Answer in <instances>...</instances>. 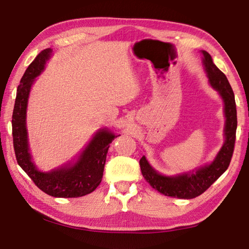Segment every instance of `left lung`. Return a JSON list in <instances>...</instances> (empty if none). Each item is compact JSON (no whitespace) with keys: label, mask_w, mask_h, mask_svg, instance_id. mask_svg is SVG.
I'll return each instance as SVG.
<instances>
[{"label":"left lung","mask_w":249,"mask_h":249,"mask_svg":"<svg viewBox=\"0 0 249 249\" xmlns=\"http://www.w3.org/2000/svg\"><path fill=\"white\" fill-rule=\"evenodd\" d=\"M202 53H203V65L209 82L218 92L224 102V114L226 119L224 145L217 153L215 159L209 165L178 176L168 177L160 175L149 165L145 156H142L140 160L142 175L147 182L162 195L178 197V199H193L208 190L229 168L234 151L236 128H237V113H236L234 92L226 75L214 65L211 54L205 50H202Z\"/></svg>","instance_id":"obj_1"}]
</instances>
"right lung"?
<instances>
[{
    "label": "right lung",
    "mask_w": 249,
    "mask_h": 249,
    "mask_svg": "<svg viewBox=\"0 0 249 249\" xmlns=\"http://www.w3.org/2000/svg\"><path fill=\"white\" fill-rule=\"evenodd\" d=\"M52 49H45L35 58L20 79L12 116L13 145L18 163L41 191L54 197H78L93 192L102 181L109 144L117 137L103 128L96 132L74 163L43 172L37 169L29 153L26 112L28 96L35 78L43 72Z\"/></svg>",
    "instance_id": "1"
}]
</instances>
